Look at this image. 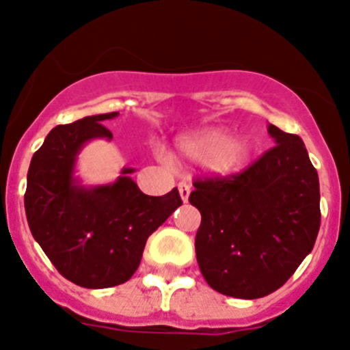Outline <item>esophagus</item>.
Instances as JSON below:
<instances>
[{"label":"esophagus","mask_w":350,"mask_h":350,"mask_svg":"<svg viewBox=\"0 0 350 350\" xmlns=\"http://www.w3.org/2000/svg\"><path fill=\"white\" fill-rule=\"evenodd\" d=\"M178 188H179V197H181V200L183 202H188V198H190V185H188V183H179L178 185Z\"/></svg>","instance_id":"esophagus-1"}]
</instances>
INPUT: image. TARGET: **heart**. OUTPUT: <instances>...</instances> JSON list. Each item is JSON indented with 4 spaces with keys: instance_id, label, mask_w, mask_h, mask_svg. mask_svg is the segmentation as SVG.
Wrapping results in <instances>:
<instances>
[{
    "instance_id": "heart-1",
    "label": "heart",
    "mask_w": 350,
    "mask_h": 350,
    "mask_svg": "<svg viewBox=\"0 0 350 350\" xmlns=\"http://www.w3.org/2000/svg\"><path fill=\"white\" fill-rule=\"evenodd\" d=\"M249 138H231V133L221 126H208L176 138L174 162H204L211 174L228 178L243 171L252 157Z\"/></svg>"
}]
</instances>
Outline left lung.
Returning a JSON list of instances; mask_svg holds the SVG:
<instances>
[{"label": "left lung", "instance_id": "left-lung-1", "mask_svg": "<svg viewBox=\"0 0 350 350\" xmlns=\"http://www.w3.org/2000/svg\"><path fill=\"white\" fill-rule=\"evenodd\" d=\"M276 146L228 179H197V262L215 292L260 299L278 290L314 247L319 179L302 139L269 124Z\"/></svg>", "mask_w": 350, "mask_h": 350}]
</instances>
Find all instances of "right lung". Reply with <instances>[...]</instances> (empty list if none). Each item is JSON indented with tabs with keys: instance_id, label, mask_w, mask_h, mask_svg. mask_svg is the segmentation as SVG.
I'll return each mask as SVG.
<instances>
[{
	"instance_id": "right-lung-1",
	"label": "right lung",
	"mask_w": 350,
	"mask_h": 350,
	"mask_svg": "<svg viewBox=\"0 0 350 350\" xmlns=\"http://www.w3.org/2000/svg\"><path fill=\"white\" fill-rule=\"evenodd\" d=\"M119 112L88 116L48 133L32 155L24 204L34 240L68 282L109 288L135 274L150 234L183 204L178 188L150 197L131 172L107 185L86 186L76 176L77 157L93 139L112 142L101 122Z\"/></svg>"
}]
</instances>
